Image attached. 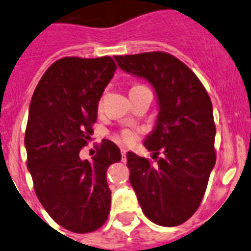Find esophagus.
<instances>
[{
    "instance_id": "1",
    "label": "esophagus",
    "mask_w": 251,
    "mask_h": 251,
    "mask_svg": "<svg viewBox=\"0 0 251 251\" xmlns=\"http://www.w3.org/2000/svg\"><path fill=\"white\" fill-rule=\"evenodd\" d=\"M121 156H123V162L126 161V151L124 149H121Z\"/></svg>"
}]
</instances>
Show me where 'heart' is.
<instances>
[{
    "label": "heart",
    "instance_id": "obj_1",
    "mask_svg": "<svg viewBox=\"0 0 251 251\" xmlns=\"http://www.w3.org/2000/svg\"><path fill=\"white\" fill-rule=\"evenodd\" d=\"M137 86H142V85H141V84H135L132 88H137ZM132 88H131V89H132ZM135 139H136V137H135V135H133V133L131 132L130 130H124L123 132H121V135H120V141L123 142L124 145L133 144V142H135Z\"/></svg>",
    "mask_w": 251,
    "mask_h": 251
}]
</instances>
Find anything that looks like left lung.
Listing matches in <instances>:
<instances>
[{"label":"left lung","mask_w":251,"mask_h":251,"mask_svg":"<svg viewBox=\"0 0 251 251\" xmlns=\"http://www.w3.org/2000/svg\"><path fill=\"white\" fill-rule=\"evenodd\" d=\"M119 67L150 81L158 99L157 121L144 145L156 163L127 152L130 183L142 212L158 226H176L196 213L215 165V124L207 90L166 51L115 55Z\"/></svg>","instance_id":"obj_1"}]
</instances>
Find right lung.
<instances>
[{
    "label": "right lung",
    "instance_id": "add662e5",
    "mask_svg": "<svg viewBox=\"0 0 251 251\" xmlns=\"http://www.w3.org/2000/svg\"><path fill=\"white\" fill-rule=\"evenodd\" d=\"M115 70L111 57H64L46 70L30 100L25 146L34 191L47 213L73 233L97 230L110 212L106 171L121 160L120 150L102 140L91 161L79 153Z\"/></svg>",
    "mask_w": 251,
    "mask_h": 251
}]
</instances>
